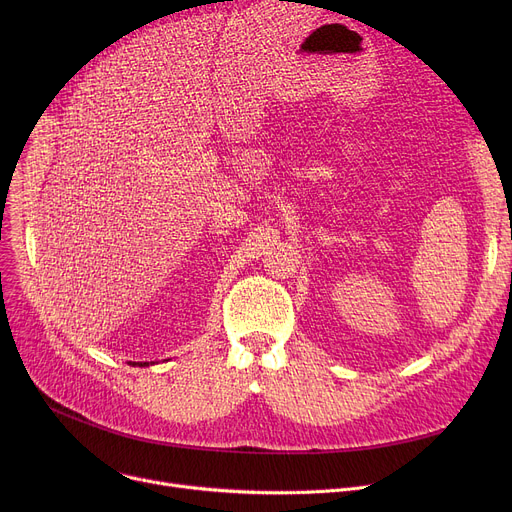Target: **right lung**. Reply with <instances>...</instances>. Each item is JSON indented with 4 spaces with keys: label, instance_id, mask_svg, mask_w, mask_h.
<instances>
[{
    "label": "right lung",
    "instance_id": "1",
    "mask_svg": "<svg viewBox=\"0 0 512 512\" xmlns=\"http://www.w3.org/2000/svg\"><path fill=\"white\" fill-rule=\"evenodd\" d=\"M130 365H139V367H149V363L145 361V363H130Z\"/></svg>",
    "mask_w": 512,
    "mask_h": 512
}]
</instances>
